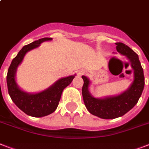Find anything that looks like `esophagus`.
<instances>
[{"label":"esophagus","instance_id":"1","mask_svg":"<svg viewBox=\"0 0 149 149\" xmlns=\"http://www.w3.org/2000/svg\"><path fill=\"white\" fill-rule=\"evenodd\" d=\"M84 73H85V71H84V70H79V71L77 72V75H78V76H79V77H81L82 75H84Z\"/></svg>","mask_w":149,"mask_h":149}]
</instances>
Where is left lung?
I'll use <instances>...</instances> for the list:
<instances>
[{
  "instance_id": "left-lung-1",
  "label": "left lung",
  "mask_w": 149,
  "mask_h": 149,
  "mask_svg": "<svg viewBox=\"0 0 149 149\" xmlns=\"http://www.w3.org/2000/svg\"><path fill=\"white\" fill-rule=\"evenodd\" d=\"M115 44L117 51L130 61L134 71V79L127 90L118 95L96 98L89 91L91 80L85 76H82L84 79L82 94L85 106L90 113L103 119H113L125 115L138 103L145 86L143 69L139 56L124 43Z\"/></svg>"
}]
</instances>
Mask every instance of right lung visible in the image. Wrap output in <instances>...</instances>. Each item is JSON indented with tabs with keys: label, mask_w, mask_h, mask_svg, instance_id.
<instances>
[{
	"label": "right lung",
	"mask_w": 149,
	"mask_h": 149,
	"mask_svg": "<svg viewBox=\"0 0 149 149\" xmlns=\"http://www.w3.org/2000/svg\"><path fill=\"white\" fill-rule=\"evenodd\" d=\"M52 38H40L29 45H24L20 50L10 63L7 75V85L8 93L15 105L23 112L31 117L42 118L53 113L56 111L60 100L63 90L69 86L75 75L63 77L55 82L49 88L38 93H28L22 91L16 82V72L18 65L22 63L25 54L38 48L40 44L45 41H51Z\"/></svg>",
	"instance_id": "right-lung-1"
}]
</instances>
